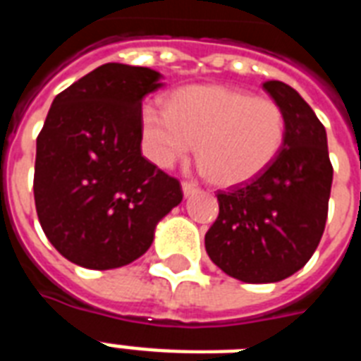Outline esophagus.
<instances>
[{"mask_svg":"<svg viewBox=\"0 0 361 361\" xmlns=\"http://www.w3.org/2000/svg\"><path fill=\"white\" fill-rule=\"evenodd\" d=\"M181 191H183L185 197H191V195L198 192V185H195L191 181H183V183H181Z\"/></svg>","mask_w":361,"mask_h":361,"instance_id":"obj_1","label":"esophagus"}]
</instances>
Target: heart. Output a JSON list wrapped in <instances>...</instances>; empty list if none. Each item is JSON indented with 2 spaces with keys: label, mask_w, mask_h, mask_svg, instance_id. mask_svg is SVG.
Instances as JSON below:
<instances>
[{
  "label": "heart",
  "mask_w": 361,
  "mask_h": 361,
  "mask_svg": "<svg viewBox=\"0 0 361 361\" xmlns=\"http://www.w3.org/2000/svg\"><path fill=\"white\" fill-rule=\"evenodd\" d=\"M140 129L147 157L161 169L195 152L209 180L234 187L255 180L274 163L285 142V116L275 101L219 84L185 86L166 110L146 104ZM197 146H194V142Z\"/></svg>",
  "instance_id": "b5f03b06"
}]
</instances>
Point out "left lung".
<instances>
[{"label": "left lung", "mask_w": 361, "mask_h": 361, "mask_svg": "<svg viewBox=\"0 0 361 361\" xmlns=\"http://www.w3.org/2000/svg\"><path fill=\"white\" fill-rule=\"evenodd\" d=\"M285 116V142L255 180L217 192L219 217L206 234L212 262L243 283H277L302 269L328 217V136L313 109L285 82H264Z\"/></svg>", "instance_id": "8db88e82"}]
</instances>
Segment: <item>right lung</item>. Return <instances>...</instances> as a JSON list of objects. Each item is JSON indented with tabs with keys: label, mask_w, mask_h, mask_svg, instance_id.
<instances>
[{
	"label": "right lung",
	"mask_w": 361,
	"mask_h": 361,
	"mask_svg": "<svg viewBox=\"0 0 361 361\" xmlns=\"http://www.w3.org/2000/svg\"><path fill=\"white\" fill-rule=\"evenodd\" d=\"M147 67L104 63L56 95L37 138L33 195L48 241L90 269L127 266L183 198L142 155L140 114L163 87Z\"/></svg>",
	"instance_id": "obj_1"
}]
</instances>
